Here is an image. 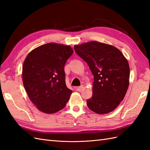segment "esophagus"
Here are the masks:
<instances>
[{
    "label": "esophagus",
    "mask_w": 150,
    "mask_h": 150,
    "mask_svg": "<svg viewBox=\"0 0 150 150\" xmlns=\"http://www.w3.org/2000/svg\"><path fill=\"white\" fill-rule=\"evenodd\" d=\"M83 88H84L83 86H79V87L76 88V90L79 91H82V90H83Z\"/></svg>",
    "instance_id": "obj_1"
}]
</instances>
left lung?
<instances>
[{
	"label": "left lung",
	"instance_id": "obj_1",
	"mask_svg": "<svg viewBox=\"0 0 150 150\" xmlns=\"http://www.w3.org/2000/svg\"><path fill=\"white\" fill-rule=\"evenodd\" d=\"M76 53L87 62L94 76L93 95L88 107L97 114H106L119 106L128 90L129 66L116 47L97 41L75 45Z\"/></svg>",
	"mask_w": 150,
	"mask_h": 150
}]
</instances>
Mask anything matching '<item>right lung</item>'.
Segmentation results:
<instances>
[{
	"instance_id": "right-lung-1",
	"label": "right lung",
	"mask_w": 150,
	"mask_h": 150,
	"mask_svg": "<svg viewBox=\"0 0 150 150\" xmlns=\"http://www.w3.org/2000/svg\"><path fill=\"white\" fill-rule=\"evenodd\" d=\"M73 53L71 46L47 43L30 52L22 66V81L31 101L43 113L62 110L72 91L67 88L64 65Z\"/></svg>"
}]
</instances>
